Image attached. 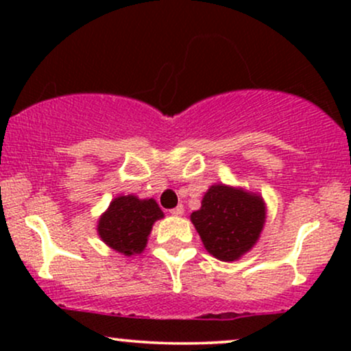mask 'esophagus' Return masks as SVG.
I'll return each mask as SVG.
<instances>
[{
    "mask_svg": "<svg viewBox=\"0 0 351 351\" xmlns=\"http://www.w3.org/2000/svg\"><path fill=\"white\" fill-rule=\"evenodd\" d=\"M183 213H184V209H183V206H176V208H173L171 211H170V215H173V216H183Z\"/></svg>",
    "mask_w": 351,
    "mask_h": 351,
    "instance_id": "1",
    "label": "esophagus"
}]
</instances>
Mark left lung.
<instances>
[{
  "mask_svg": "<svg viewBox=\"0 0 351 351\" xmlns=\"http://www.w3.org/2000/svg\"><path fill=\"white\" fill-rule=\"evenodd\" d=\"M267 208L259 193L224 183L211 184L189 219L204 249L224 263L241 259L259 241Z\"/></svg>",
  "mask_w": 351,
  "mask_h": 351,
  "instance_id": "obj_1",
  "label": "left lung"
}]
</instances>
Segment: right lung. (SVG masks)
Returning <instances> with one entry per match:
<instances>
[{
    "label": "right lung",
    "mask_w": 351,
    "mask_h": 351,
    "mask_svg": "<svg viewBox=\"0 0 351 351\" xmlns=\"http://www.w3.org/2000/svg\"><path fill=\"white\" fill-rule=\"evenodd\" d=\"M165 215L153 198L135 195L117 196L97 221V234L108 247L122 256H136L147 247L155 221Z\"/></svg>",
    "instance_id": "add662e5"
}]
</instances>
